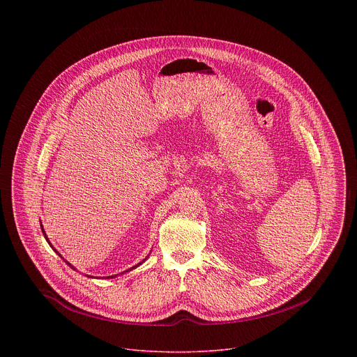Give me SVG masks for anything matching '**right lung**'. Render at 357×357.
Segmentation results:
<instances>
[{
    "label": "right lung",
    "instance_id": "add662e5",
    "mask_svg": "<svg viewBox=\"0 0 357 357\" xmlns=\"http://www.w3.org/2000/svg\"><path fill=\"white\" fill-rule=\"evenodd\" d=\"M42 233H43V236H45V238H46V234H45V231H43V229H42ZM46 241L49 243V240H47V238H46ZM49 244H50V243H49ZM50 247H52V245H50ZM52 248H54V247H52ZM56 252H58V251H56ZM58 254H59V252H58ZM59 256H61V254H59ZM142 261H145V260H142ZM68 264H69V263H68ZM139 264H141V263H139ZM139 264L134 266V267H132V268H130V270H134V268H135V267H138ZM69 266H70V264H69ZM70 267L73 268V266H70ZM73 270H75V268H73ZM130 270H127V271H130ZM117 275H119V274H117ZM117 275H112V277H106V278H113V277H117ZM87 277H90V275H87Z\"/></svg>",
    "mask_w": 357,
    "mask_h": 357
}]
</instances>
